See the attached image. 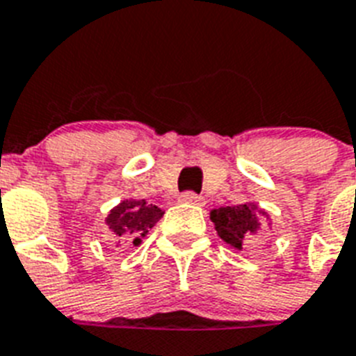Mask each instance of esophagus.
Returning a JSON list of instances; mask_svg holds the SVG:
<instances>
[{
  "mask_svg": "<svg viewBox=\"0 0 356 356\" xmlns=\"http://www.w3.org/2000/svg\"><path fill=\"white\" fill-rule=\"evenodd\" d=\"M181 202H186V204H195V206H204V198L200 195H196L193 191H187V193H181L180 196Z\"/></svg>",
  "mask_w": 356,
  "mask_h": 356,
  "instance_id": "esophagus-1",
  "label": "esophagus"
}]
</instances>
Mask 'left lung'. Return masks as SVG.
Here are the masks:
<instances>
[{
  "label": "left lung",
  "instance_id": "1",
  "mask_svg": "<svg viewBox=\"0 0 356 356\" xmlns=\"http://www.w3.org/2000/svg\"><path fill=\"white\" fill-rule=\"evenodd\" d=\"M211 220L220 238L235 248H243L244 243H248L263 229L261 211H257L252 204L213 209Z\"/></svg>",
  "mask_w": 356,
  "mask_h": 356
}]
</instances>
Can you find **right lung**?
Returning a JSON list of instances; mask_svg holds the SVG:
<instances>
[{"label":"right lung","instance_id":"add662e5","mask_svg":"<svg viewBox=\"0 0 356 356\" xmlns=\"http://www.w3.org/2000/svg\"><path fill=\"white\" fill-rule=\"evenodd\" d=\"M163 217L158 206L147 204L145 200H123L113 207L106 217V224L113 232L115 238H134V244L141 243L150 227Z\"/></svg>","mask_w":356,"mask_h":356}]
</instances>
